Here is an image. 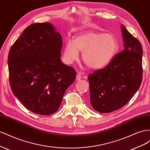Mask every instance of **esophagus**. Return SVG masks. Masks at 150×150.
I'll return each instance as SVG.
<instances>
[{"instance_id": "34e87169", "label": "esophagus", "mask_w": 150, "mask_h": 150, "mask_svg": "<svg viewBox=\"0 0 150 150\" xmlns=\"http://www.w3.org/2000/svg\"><path fill=\"white\" fill-rule=\"evenodd\" d=\"M81 79H82V75H81L80 73H78V74H76V79L77 80H80Z\"/></svg>"}]
</instances>
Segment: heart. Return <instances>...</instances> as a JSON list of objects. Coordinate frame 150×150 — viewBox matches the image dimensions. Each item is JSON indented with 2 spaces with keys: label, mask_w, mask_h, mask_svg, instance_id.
Returning a JSON list of instances; mask_svg holds the SVG:
<instances>
[{
  "label": "heart",
  "mask_w": 150,
  "mask_h": 150,
  "mask_svg": "<svg viewBox=\"0 0 150 150\" xmlns=\"http://www.w3.org/2000/svg\"><path fill=\"white\" fill-rule=\"evenodd\" d=\"M118 48V42L114 35L88 31L76 36L74 41L67 42L64 57L67 63L71 64L79 59V51H81L83 62L91 68L99 69L112 60Z\"/></svg>",
  "instance_id": "obj_1"
}]
</instances>
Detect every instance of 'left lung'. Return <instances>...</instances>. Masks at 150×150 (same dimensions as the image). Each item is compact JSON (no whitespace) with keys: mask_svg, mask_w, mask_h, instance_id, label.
Wrapping results in <instances>:
<instances>
[{"mask_svg":"<svg viewBox=\"0 0 150 150\" xmlns=\"http://www.w3.org/2000/svg\"><path fill=\"white\" fill-rule=\"evenodd\" d=\"M124 49L108 65L88 76L92 108L108 113L125 105L142 82V53L140 42L121 25Z\"/></svg>","mask_w":150,"mask_h":150,"instance_id":"obj_1","label":"left lung"}]
</instances>
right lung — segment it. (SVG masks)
<instances>
[{
    "mask_svg": "<svg viewBox=\"0 0 150 150\" xmlns=\"http://www.w3.org/2000/svg\"><path fill=\"white\" fill-rule=\"evenodd\" d=\"M62 38L49 23L25 28L8 55L12 92L31 112L50 115L57 112L76 71L60 59Z\"/></svg>",
    "mask_w": 150,
    "mask_h": 150,
    "instance_id": "1",
    "label": "right lung"
}]
</instances>
